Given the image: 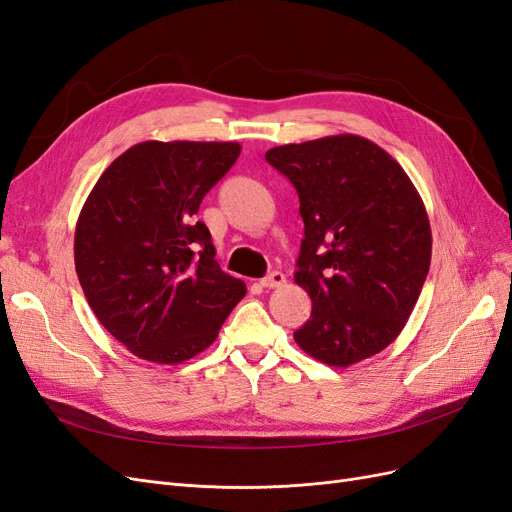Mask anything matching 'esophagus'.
Segmentation results:
<instances>
[{
  "label": "esophagus",
  "mask_w": 512,
  "mask_h": 512,
  "mask_svg": "<svg viewBox=\"0 0 512 512\" xmlns=\"http://www.w3.org/2000/svg\"><path fill=\"white\" fill-rule=\"evenodd\" d=\"M284 284H286V277H284L282 271H273V273H269L267 277H262V280H260L262 288H280Z\"/></svg>",
  "instance_id": "obj_1"
}]
</instances>
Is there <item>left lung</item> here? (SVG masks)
<instances>
[{"instance_id":"obj_1","label":"left lung","mask_w":512,"mask_h":512,"mask_svg":"<svg viewBox=\"0 0 512 512\" xmlns=\"http://www.w3.org/2000/svg\"><path fill=\"white\" fill-rule=\"evenodd\" d=\"M265 158L294 185L305 224L294 282L312 316L294 342L331 367L382 352L406 327L431 262L429 218L410 177L356 134L273 147Z\"/></svg>"}]
</instances>
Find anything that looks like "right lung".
<instances>
[{
    "label": "right lung",
    "mask_w": 512,
    "mask_h": 512,
    "mask_svg": "<svg viewBox=\"0 0 512 512\" xmlns=\"http://www.w3.org/2000/svg\"><path fill=\"white\" fill-rule=\"evenodd\" d=\"M239 143L145 141L108 166L74 232V265L102 327L132 354L175 365L209 348L245 284L215 260L196 213Z\"/></svg>",
    "instance_id": "right-lung-1"
}]
</instances>
